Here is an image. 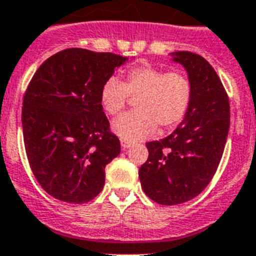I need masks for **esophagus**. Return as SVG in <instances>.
<instances>
[{
	"mask_svg": "<svg viewBox=\"0 0 256 256\" xmlns=\"http://www.w3.org/2000/svg\"><path fill=\"white\" fill-rule=\"evenodd\" d=\"M132 146V142H128V140H124V139H122L121 140V147L124 148V150H128V148H130Z\"/></svg>",
	"mask_w": 256,
	"mask_h": 256,
	"instance_id": "34e87169",
	"label": "esophagus"
}]
</instances>
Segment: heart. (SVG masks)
I'll return each mask as SVG.
<instances>
[{
  "label": "heart",
  "instance_id": "1",
  "mask_svg": "<svg viewBox=\"0 0 256 256\" xmlns=\"http://www.w3.org/2000/svg\"><path fill=\"white\" fill-rule=\"evenodd\" d=\"M128 98H136L135 112L116 118L112 132L124 140H142L158 132V124L168 130L184 121L192 100V86L184 72L142 65L130 68L122 83L110 76L100 90V102L109 116L120 114Z\"/></svg>",
  "mask_w": 256,
  "mask_h": 256
}]
</instances>
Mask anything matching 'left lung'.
Returning a JSON list of instances; mask_svg holds the SVG:
<instances>
[{
    "mask_svg": "<svg viewBox=\"0 0 256 256\" xmlns=\"http://www.w3.org/2000/svg\"><path fill=\"white\" fill-rule=\"evenodd\" d=\"M170 56L188 72L192 100L174 132L148 142V158L139 169L146 195L162 206L191 200L207 188L220 164L230 124L229 98L214 68L191 52Z\"/></svg>",
    "mask_w": 256,
    "mask_h": 256,
    "instance_id": "obj_1",
    "label": "left lung"
}]
</instances>
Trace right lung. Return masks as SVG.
<instances>
[{
	"label": "right lung",
	"mask_w": 256,
	"mask_h": 256,
	"mask_svg": "<svg viewBox=\"0 0 256 256\" xmlns=\"http://www.w3.org/2000/svg\"><path fill=\"white\" fill-rule=\"evenodd\" d=\"M128 57L80 48L38 68L23 98L22 126L32 173L49 195L82 204L100 194L105 166L121 152L102 112L100 90Z\"/></svg>",
	"instance_id": "right-lung-1"
}]
</instances>
